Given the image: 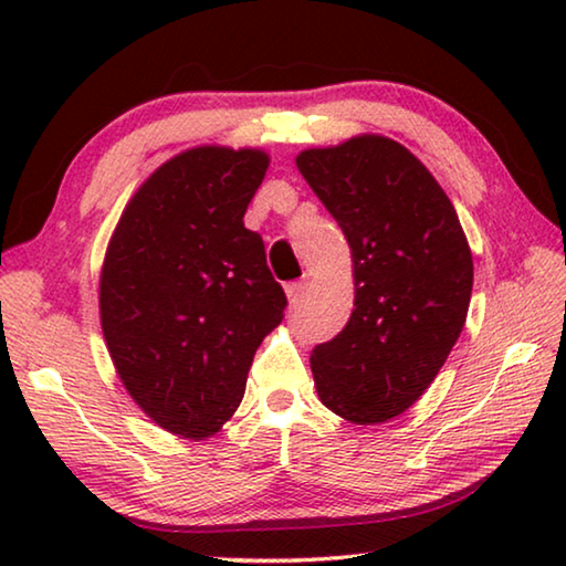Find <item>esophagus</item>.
<instances>
[{
  "instance_id": "obj_1",
  "label": "esophagus",
  "mask_w": 566,
  "mask_h": 566,
  "mask_svg": "<svg viewBox=\"0 0 566 566\" xmlns=\"http://www.w3.org/2000/svg\"><path fill=\"white\" fill-rule=\"evenodd\" d=\"M286 290V296H290V304H300V300L304 296V292H306V282H290L284 286Z\"/></svg>"
}]
</instances>
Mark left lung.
<instances>
[{"mask_svg": "<svg viewBox=\"0 0 566 566\" xmlns=\"http://www.w3.org/2000/svg\"><path fill=\"white\" fill-rule=\"evenodd\" d=\"M347 237L354 312L312 352L314 385L354 424L399 417L424 395L464 327L474 266L452 202L397 142L364 134L296 157Z\"/></svg>", "mask_w": 566, "mask_h": 566, "instance_id": "obj_1", "label": "left lung"}]
</instances>
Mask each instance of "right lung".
<instances>
[{
    "label": "right lung",
    "mask_w": 566,
    "mask_h": 566,
    "mask_svg": "<svg viewBox=\"0 0 566 566\" xmlns=\"http://www.w3.org/2000/svg\"><path fill=\"white\" fill-rule=\"evenodd\" d=\"M260 149L197 147L169 159L124 209L104 256L102 332L132 399L169 432L202 439L234 415L254 352L284 319L247 205Z\"/></svg>",
    "instance_id": "right-lung-1"
}]
</instances>
